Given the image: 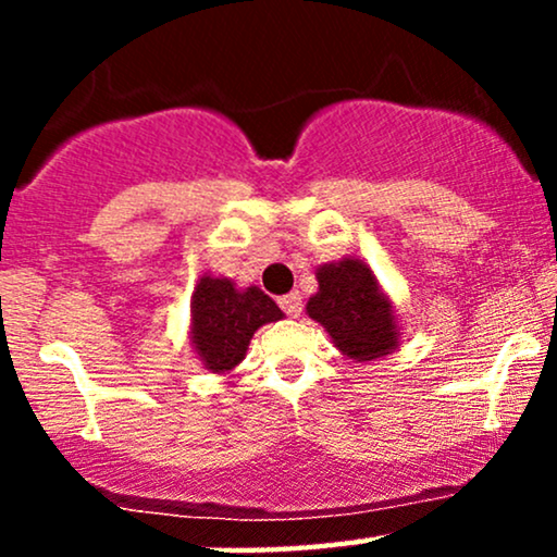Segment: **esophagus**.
<instances>
[{
  "label": "esophagus",
  "mask_w": 557,
  "mask_h": 557,
  "mask_svg": "<svg viewBox=\"0 0 557 557\" xmlns=\"http://www.w3.org/2000/svg\"><path fill=\"white\" fill-rule=\"evenodd\" d=\"M280 306H283V311L287 317H300V311H304V298H300L298 290L287 293V296L280 298Z\"/></svg>",
  "instance_id": "esophagus-1"
}]
</instances>
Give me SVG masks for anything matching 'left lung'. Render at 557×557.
I'll return each mask as SVG.
<instances>
[{
  "instance_id": "8db88e82",
  "label": "left lung",
  "mask_w": 557,
  "mask_h": 557,
  "mask_svg": "<svg viewBox=\"0 0 557 557\" xmlns=\"http://www.w3.org/2000/svg\"><path fill=\"white\" fill-rule=\"evenodd\" d=\"M317 285L306 314L327 330L343 356L369 363L398 350L400 317L367 261L343 257L319 264Z\"/></svg>"
}]
</instances>
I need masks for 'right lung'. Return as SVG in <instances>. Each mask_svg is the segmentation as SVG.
Returning a JSON list of instances; mask_svg holds the SVG:
<instances>
[{"label":"right lung","mask_w":557,"mask_h":557,"mask_svg":"<svg viewBox=\"0 0 557 557\" xmlns=\"http://www.w3.org/2000/svg\"><path fill=\"white\" fill-rule=\"evenodd\" d=\"M283 317L261 287L203 272L190 296V348L203 369L230 374L246 359L253 332Z\"/></svg>","instance_id":"right-lung-1"}]
</instances>
